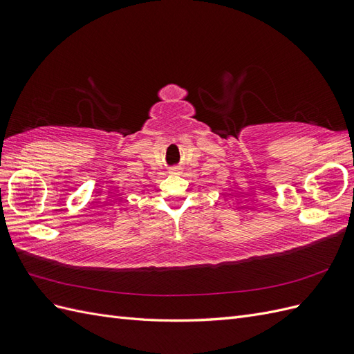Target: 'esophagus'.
I'll list each match as a JSON object with an SVG mask.
<instances>
[{
  "instance_id": "34e87169",
  "label": "esophagus",
  "mask_w": 354,
  "mask_h": 354,
  "mask_svg": "<svg viewBox=\"0 0 354 354\" xmlns=\"http://www.w3.org/2000/svg\"><path fill=\"white\" fill-rule=\"evenodd\" d=\"M177 171H178L177 168H176V169H171V173H177Z\"/></svg>"
}]
</instances>
